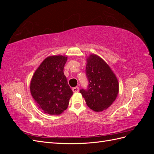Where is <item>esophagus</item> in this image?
<instances>
[{"instance_id": "obj_1", "label": "esophagus", "mask_w": 154, "mask_h": 154, "mask_svg": "<svg viewBox=\"0 0 154 154\" xmlns=\"http://www.w3.org/2000/svg\"><path fill=\"white\" fill-rule=\"evenodd\" d=\"M72 91L73 92H79V87H75L72 88Z\"/></svg>"}]
</instances>
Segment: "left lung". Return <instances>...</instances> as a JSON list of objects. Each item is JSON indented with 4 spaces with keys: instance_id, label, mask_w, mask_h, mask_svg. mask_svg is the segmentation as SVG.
<instances>
[{
    "instance_id": "left-lung-1",
    "label": "left lung",
    "mask_w": 154,
    "mask_h": 154,
    "mask_svg": "<svg viewBox=\"0 0 154 154\" xmlns=\"http://www.w3.org/2000/svg\"><path fill=\"white\" fill-rule=\"evenodd\" d=\"M87 89H80L87 106L96 112L103 111L116 100L119 92L118 81L107 63L98 56L91 54L87 60Z\"/></svg>"
}]
</instances>
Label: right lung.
<instances>
[{
  "instance_id": "obj_1",
  "label": "right lung",
  "mask_w": 154,
  "mask_h": 154,
  "mask_svg": "<svg viewBox=\"0 0 154 154\" xmlns=\"http://www.w3.org/2000/svg\"><path fill=\"white\" fill-rule=\"evenodd\" d=\"M67 57L51 56L36 69L30 84L31 94L45 113L59 115L69 105L72 91L63 73Z\"/></svg>"
}]
</instances>
